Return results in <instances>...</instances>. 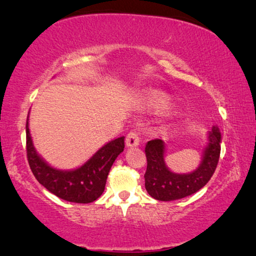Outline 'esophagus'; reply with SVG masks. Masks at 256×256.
<instances>
[{"instance_id":"34e87169","label":"esophagus","mask_w":256,"mask_h":256,"mask_svg":"<svg viewBox=\"0 0 256 256\" xmlns=\"http://www.w3.org/2000/svg\"><path fill=\"white\" fill-rule=\"evenodd\" d=\"M140 141H141V138H140L138 132L130 130L127 135V138H126V144H127V146H136L140 144Z\"/></svg>"}]
</instances>
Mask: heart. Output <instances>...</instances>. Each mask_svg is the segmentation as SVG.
<instances>
[{"label": "heart", "instance_id": "heart-1", "mask_svg": "<svg viewBox=\"0 0 256 256\" xmlns=\"http://www.w3.org/2000/svg\"><path fill=\"white\" fill-rule=\"evenodd\" d=\"M146 101H148L150 106L156 108V110H163L169 104V98L164 93L156 92V90H152V92L146 94Z\"/></svg>", "mask_w": 256, "mask_h": 256}]
</instances>
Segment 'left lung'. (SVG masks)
I'll return each instance as SVG.
<instances>
[{
	"instance_id": "1",
	"label": "left lung",
	"mask_w": 256,
	"mask_h": 256,
	"mask_svg": "<svg viewBox=\"0 0 256 256\" xmlns=\"http://www.w3.org/2000/svg\"><path fill=\"white\" fill-rule=\"evenodd\" d=\"M219 129L213 127L208 134V144L204 152L202 162L194 172L174 174L164 163V142L152 140L146 146V171L144 174L146 190L152 198L162 202H171L188 197L208 184L214 174L220 157Z\"/></svg>"
}]
</instances>
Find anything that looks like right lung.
I'll use <instances>...</instances> for the list:
<instances>
[{"mask_svg":"<svg viewBox=\"0 0 256 256\" xmlns=\"http://www.w3.org/2000/svg\"><path fill=\"white\" fill-rule=\"evenodd\" d=\"M26 129L28 162L34 176L45 188L66 202L78 204H88L102 194L108 172L124 149V136L108 142L78 169L62 171L50 166L37 155L29 132V118Z\"/></svg>","mask_w":256,"mask_h":256,"instance_id":"1","label":"right lung"}]
</instances>
